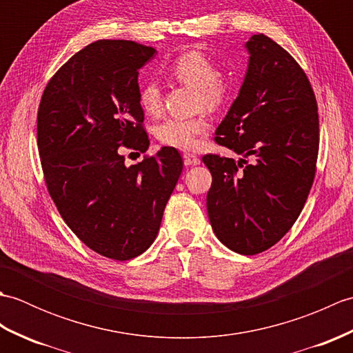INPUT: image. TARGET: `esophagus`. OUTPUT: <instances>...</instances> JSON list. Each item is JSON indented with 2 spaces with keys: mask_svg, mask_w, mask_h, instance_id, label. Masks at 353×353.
Listing matches in <instances>:
<instances>
[{
  "mask_svg": "<svg viewBox=\"0 0 353 353\" xmlns=\"http://www.w3.org/2000/svg\"><path fill=\"white\" fill-rule=\"evenodd\" d=\"M183 162L186 167H190V165H200V157H197L196 154H190V153H185L183 154Z\"/></svg>",
  "mask_w": 353,
  "mask_h": 353,
  "instance_id": "1",
  "label": "esophagus"
}]
</instances>
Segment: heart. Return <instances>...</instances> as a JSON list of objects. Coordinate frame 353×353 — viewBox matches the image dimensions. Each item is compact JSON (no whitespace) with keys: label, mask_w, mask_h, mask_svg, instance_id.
<instances>
[{"label":"heart","mask_w":353,"mask_h":353,"mask_svg":"<svg viewBox=\"0 0 353 353\" xmlns=\"http://www.w3.org/2000/svg\"><path fill=\"white\" fill-rule=\"evenodd\" d=\"M170 74L181 83L197 91V108L219 109L226 103L232 91V74L216 70L211 57L201 51H188L170 65ZM139 106L150 117L162 112V89L156 81H147L139 91ZM205 115L188 119L168 118L156 127L154 134L161 144L183 152L196 150L200 138L208 132Z\"/></svg>","instance_id":"obj_1"}]
</instances>
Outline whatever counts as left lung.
Here are the masks:
<instances>
[{"label": "left lung", "mask_w": 353, "mask_h": 353, "mask_svg": "<svg viewBox=\"0 0 353 353\" xmlns=\"http://www.w3.org/2000/svg\"><path fill=\"white\" fill-rule=\"evenodd\" d=\"M245 48L243 86L215 132L216 144L241 159L206 154L203 162L212 174L206 206L214 234L230 250L256 254L287 234L308 199L319 114L310 80L287 50L262 33Z\"/></svg>", "instance_id": "1"}]
</instances>
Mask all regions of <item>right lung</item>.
Returning a JSON list of instances; mask_svg holds the SVG:
<instances>
[{
  "instance_id": "right-lung-1",
  "label": "right lung",
  "mask_w": 353,
  "mask_h": 353,
  "mask_svg": "<svg viewBox=\"0 0 353 353\" xmlns=\"http://www.w3.org/2000/svg\"><path fill=\"white\" fill-rule=\"evenodd\" d=\"M154 54L133 41L89 43L51 77L37 110V148L57 211L89 249L117 261L153 244L183 168L172 147L130 167L121 154L150 145L138 71Z\"/></svg>"
}]
</instances>
